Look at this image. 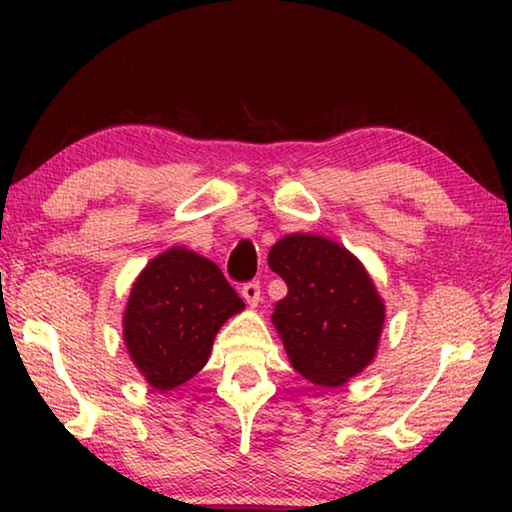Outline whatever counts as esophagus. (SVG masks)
Returning a JSON list of instances; mask_svg holds the SVG:
<instances>
[{
	"label": "esophagus",
	"mask_w": 512,
	"mask_h": 512,
	"mask_svg": "<svg viewBox=\"0 0 512 512\" xmlns=\"http://www.w3.org/2000/svg\"><path fill=\"white\" fill-rule=\"evenodd\" d=\"M242 298L247 300L249 307H256L261 303V284L258 282H247L242 286Z\"/></svg>",
	"instance_id": "1"
}]
</instances>
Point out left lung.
I'll return each mask as SVG.
<instances>
[{"mask_svg": "<svg viewBox=\"0 0 512 512\" xmlns=\"http://www.w3.org/2000/svg\"><path fill=\"white\" fill-rule=\"evenodd\" d=\"M289 286L272 312L291 366L319 387H340L375 359L384 303L359 258L321 235L293 233L268 254Z\"/></svg>", "mask_w": 512, "mask_h": 512, "instance_id": "1", "label": "left lung"}]
</instances>
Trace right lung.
<instances>
[{"mask_svg":"<svg viewBox=\"0 0 512 512\" xmlns=\"http://www.w3.org/2000/svg\"><path fill=\"white\" fill-rule=\"evenodd\" d=\"M242 310V298L219 265L186 247H172L132 284L123 340L144 380L170 391L205 368L219 328Z\"/></svg>","mask_w":512,"mask_h":512,"instance_id":"obj_1","label":"right lung"}]
</instances>
